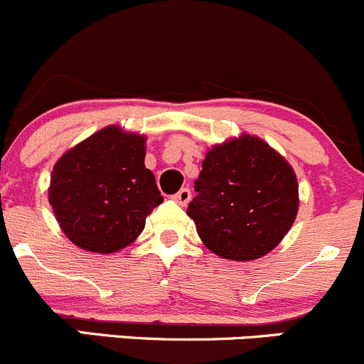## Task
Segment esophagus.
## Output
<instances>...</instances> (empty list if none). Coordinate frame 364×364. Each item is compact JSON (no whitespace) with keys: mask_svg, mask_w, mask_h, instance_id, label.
Listing matches in <instances>:
<instances>
[{"mask_svg":"<svg viewBox=\"0 0 364 364\" xmlns=\"http://www.w3.org/2000/svg\"><path fill=\"white\" fill-rule=\"evenodd\" d=\"M190 198H192V192H190L188 188H181L174 195V200L178 202L179 205H186L190 202Z\"/></svg>","mask_w":364,"mask_h":364,"instance_id":"1","label":"esophagus"}]
</instances>
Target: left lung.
<instances>
[{"mask_svg":"<svg viewBox=\"0 0 364 364\" xmlns=\"http://www.w3.org/2000/svg\"><path fill=\"white\" fill-rule=\"evenodd\" d=\"M186 214L214 255L235 262L265 256L284 239L298 213L293 167L250 134L216 144L195 181Z\"/></svg>","mask_w":364,"mask_h":364,"instance_id":"8db88e82","label":"left lung"}]
</instances>
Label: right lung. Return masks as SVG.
<instances>
[{
  "instance_id": "obj_1",
  "label": "right lung",
  "mask_w": 364,
  "mask_h": 364,
  "mask_svg": "<svg viewBox=\"0 0 364 364\" xmlns=\"http://www.w3.org/2000/svg\"><path fill=\"white\" fill-rule=\"evenodd\" d=\"M144 136L109 125L57 160L48 202L73 244L112 255L143 232L146 216L164 200L144 167Z\"/></svg>"
}]
</instances>
